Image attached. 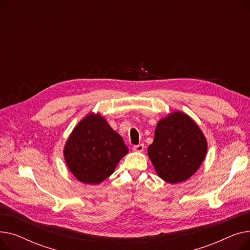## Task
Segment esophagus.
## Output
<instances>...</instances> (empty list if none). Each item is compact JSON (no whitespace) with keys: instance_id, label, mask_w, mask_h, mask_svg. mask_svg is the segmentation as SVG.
I'll return each mask as SVG.
<instances>
[{"instance_id":"esophagus-1","label":"esophagus","mask_w":250,"mask_h":250,"mask_svg":"<svg viewBox=\"0 0 250 250\" xmlns=\"http://www.w3.org/2000/svg\"><path fill=\"white\" fill-rule=\"evenodd\" d=\"M133 151H134V152H137V153L143 152V151H144V145H143V144H140V145H138V146H134Z\"/></svg>"}]
</instances>
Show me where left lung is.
I'll return each mask as SVG.
<instances>
[{"instance_id":"obj_1","label":"left lung","mask_w":250,"mask_h":250,"mask_svg":"<svg viewBox=\"0 0 250 250\" xmlns=\"http://www.w3.org/2000/svg\"><path fill=\"white\" fill-rule=\"evenodd\" d=\"M207 150L208 142L200 126L188 114L175 110L157 124L148 157L161 179L176 185L198 171Z\"/></svg>"}]
</instances>
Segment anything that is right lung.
Masks as SVG:
<instances>
[{
	"label": "right lung",
	"instance_id": "right-lung-1",
	"mask_svg": "<svg viewBox=\"0 0 250 250\" xmlns=\"http://www.w3.org/2000/svg\"><path fill=\"white\" fill-rule=\"evenodd\" d=\"M127 153L121 135L99 112L84 116L63 147V158L71 173L86 185H99L109 177Z\"/></svg>",
	"mask_w": 250,
	"mask_h": 250
}]
</instances>
